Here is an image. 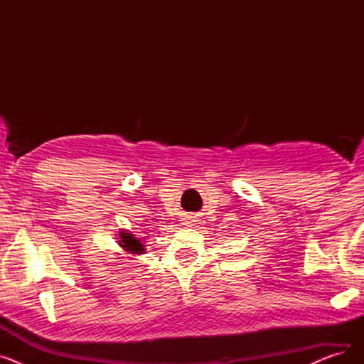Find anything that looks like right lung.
Instances as JSON below:
<instances>
[{
    "mask_svg": "<svg viewBox=\"0 0 364 364\" xmlns=\"http://www.w3.org/2000/svg\"><path fill=\"white\" fill-rule=\"evenodd\" d=\"M121 240H119V245L124 247L125 251L131 252V254H143L144 252V247H143V243L134 237L131 233L128 232H122L121 235Z\"/></svg>",
    "mask_w": 364,
    "mask_h": 364,
    "instance_id": "obj_1",
    "label": "right lung"
}]
</instances>
